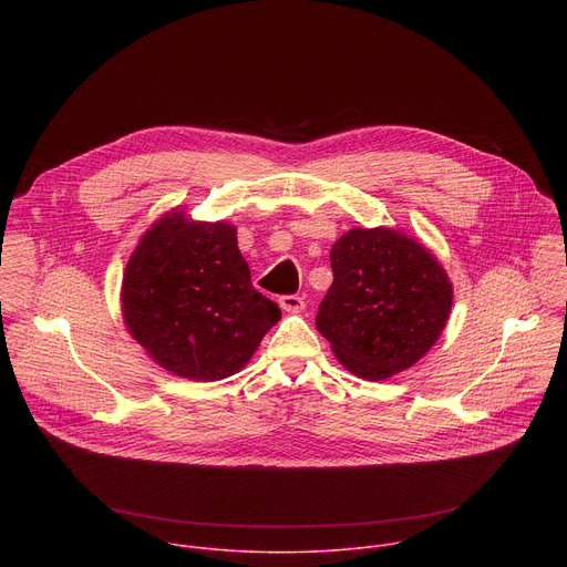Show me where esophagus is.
Here are the masks:
<instances>
[{"mask_svg":"<svg viewBox=\"0 0 567 567\" xmlns=\"http://www.w3.org/2000/svg\"><path fill=\"white\" fill-rule=\"evenodd\" d=\"M278 305H280V309L287 311V313H300V311L305 309V300H302L300 296H282V298L278 300Z\"/></svg>","mask_w":567,"mask_h":567,"instance_id":"obj_1","label":"esophagus"}]
</instances>
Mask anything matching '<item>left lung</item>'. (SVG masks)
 I'll return each instance as SVG.
<instances>
[{"mask_svg":"<svg viewBox=\"0 0 567 567\" xmlns=\"http://www.w3.org/2000/svg\"><path fill=\"white\" fill-rule=\"evenodd\" d=\"M334 282L316 328L339 363L365 381L415 365L444 332L453 285L420 239L396 228H350L332 247Z\"/></svg>","mask_w":567,"mask_h":567,"instance_id":"8db88e82","label":"left lung"}]
</instances>
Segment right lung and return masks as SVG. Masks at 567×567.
I'll list each match as a JSON object with an SVG mask.
<instances>
[{"instance_id": "obj_1", "label": "right lung", "mask_w": 567, "mask_h": 567, "mask_svg": "<svg viewBox=\"0 0 567 567\" xmlns=\"http://www.w3.org/2000/svg\"><path fill=\"white\" fill-rule=\"evenodd\" d=\"M121 311L147 357L182 379L219 381L245 368L280 320L251 285L230 221L190 219L173 208L132 251Z\"/></svg>"}]
</instances>
